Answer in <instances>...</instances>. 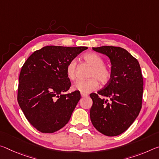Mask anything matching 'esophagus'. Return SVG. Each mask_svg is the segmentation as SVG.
<instances>
[{
	"mask_svg": "<svg viewBox=\"0 0 159 159\" xmlns=\"http://www.w3.org/2000/svg\"><path fill=\"white\" fill-rule=\"evenodd\" d=\"M80 95H81L82 98H85V97H88V94H85V93H80Z\"/></svg>",
	"mask_w": 159,
	"mask_h": 159,
	"instance_id": "esophagus-1",
	"label": "esophagus"
}]
</instances>
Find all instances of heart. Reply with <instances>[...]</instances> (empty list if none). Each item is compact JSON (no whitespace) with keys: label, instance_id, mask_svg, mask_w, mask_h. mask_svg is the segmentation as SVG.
<instances>
[{"label":"heart","instance_id":"obj_1","mask_svg":"<svg viewBox=\"0 0 159 159\" xmlns=\"http://www.w3.org/2000/svg\"><path fill=\"white\" fill-rule=\"evenodd\" d=\"M84 59L92 66L89 76L93 78L85 80H78L73 84L72 89L83 93H89L98 89L99 84L97 79L102 84H107L111 77V71L104 65L102 58L96 53H86L84 55ZM66 74L69 79H75L76 75V61L75 59L71 60L67 65Z\"/></svg>","mask_w":159,"mask_h":159}]
</instances>
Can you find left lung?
Here are the masks:
<instances>
[{
	"mask_svg": "<svg viewBox=\"0 0 159 159\" xmlns=\"http://www.w3.org/2000/svg\"><path fill=\"white\" fill-rule=\"evenodd\" d=\"M93 49L109 57L112 67L107 84L98 93L90 94L93 100L90 120L102 134L120 135L134 122L142 108L143 82L140 65L123 48L102 46Z\"/></svg>",
	"mask_w": 159,
	"mask_h": 159,
	"instance_id": "left-lung-1",
	"label": "left lung"
}]
</instances>
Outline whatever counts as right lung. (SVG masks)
<instances>
[{
  "label": "right lung",
  "instance_id": "right-lung-1",
  "mask_svg": "<svg viewBox=\"0 0 159 159\" xmlns=\"http://www.w3.org/2000/svg\"><path fill=\"white\" fill-rule=\"evenodd\" d=\"M86 47L46 46L25 62L19 77L17 102L29 122L42 133H53L69 122L80 99L70 87L66 67Z\"/></svg>",
  "mask_w": 159,
  "mask_h": 159
}]
</instances>
